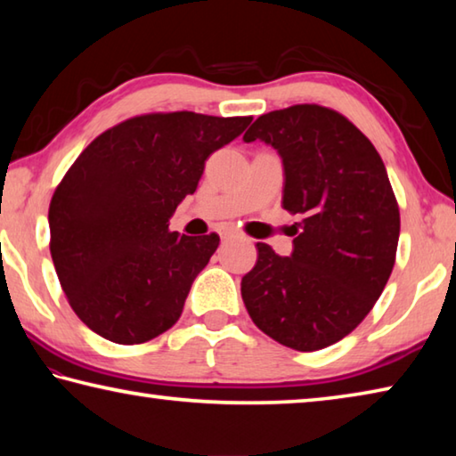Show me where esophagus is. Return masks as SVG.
Wrapping results in <instances>:
<instances>
[{
	"label": "esophagus",
	"mask_w": 456,
	"mask_h": 456,
	"mask_svg": "<svg viewBox=\"0 0 456 456\" xmlns=\"http://www.w3.org/2000/svg\"><path fill=\"white\" fill-rule=\"evenodd\" d=\"M233 237H237V233L233 229H227L225 233H223V239H233Z\"/></svg>",
	"instance_id": "esophagus-1"
}]
</instances>
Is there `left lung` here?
Returning a JSON list of instances; mask_svg holds the SVG:
<instances>
[{
    "mask_svg": "<svg viewBox=\"0 0 456 456\" xmlns=\"http://www.w3.org/2000/svg\"><path fill=\"white\" fill-rule=\"evenodd\" d=\"M283 160V209L299 215L291 257L257 243L241 280L256 326L288 348L339 342L372 310L396 261L398 200L374 144L328 106L293 104L253 122Z\"/></svg>",
    "mask_w": 456,
    "mask_h": 456,
    "instance_id": "8db88e82",
    "label": "left lung"
}]
</instances>
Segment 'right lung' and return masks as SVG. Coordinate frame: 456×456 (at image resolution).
I'll list each match as a JSON object with an SVG mask.
<instances>
[{"label":"right lung","mask_w":456,"mask_h":456,"mask_svg":"<svg viewBox=\"0 0 456 456\" xmlns=\"http://www.w3.org/2000/svg\"><path fill=\"white\" fill-rule=\"evenodd\" d=\"M251 117L189 110L133 117L96 136L50 200V253L74 314L110 342L142 344L173 328L219 235L168 229L205 160Z\"/></svg>","instance_id":"1"}]
</instances>
